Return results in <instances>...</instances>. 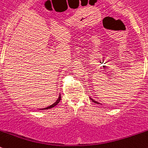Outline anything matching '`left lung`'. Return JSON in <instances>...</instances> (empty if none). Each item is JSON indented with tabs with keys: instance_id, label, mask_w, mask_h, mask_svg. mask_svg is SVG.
Returning a JSON list of instances; mask_svg holds the SVG:
<instances>
[{
	"instance_id": "1",
	"label": "left lung",
	"mask_w": 148,
	"mask_h": 148,
	"mask_svg": "<svg viewBox=\"0 0 148 148\" xmlns=\"http://www.w3.org/2000/svg\"><path fill=\"white\" fill-rule=\"evenodd\" d=\"M90 99H91V100H92V101H93V102H95V103H96V104H99V102H97V101H95V100H93V99H92V98H90Z\"/></svg>"
}]
</instances>
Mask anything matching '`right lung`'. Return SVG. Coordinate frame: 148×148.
Instances as JSON below:
<instances>
[{
    "label": "right lung",
    "instance_id": "add662e5",
    "mask_svg": "<svg viewBox=\"0 0 148 148\" xmlns=\"http://www.w3.org/2000/svg\"><path fill=\"white\" fill-rule=\"evenodd\" d=\"M60 100H61V95H59V99H57V100H56V102H54V103H53V105H50V106L47 107V108H45L40 109V110H46V109H49V108H53V107H55L56 105H58V103H59V101H60Z\"/></svg>",
    "mask_w": 148,
    "mask_h": 148
}]
</instances>
